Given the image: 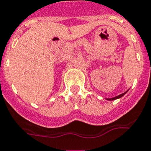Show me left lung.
Segmentation results:
<instances>
[{
  "mask_svg": "<svg viewBox=\"0 0 151 151\" xmlns=\"http://www.w3.org/2000/svg\"><path fill=\"white\" fill-rule=\"evenodd\" d=\"M128 92V90L127 91V92H125V93H122V94H120V95H119V96H116V97H113V98H109V99H106L107 100H115V99H119V98H121L122 96H124L126 94V93H127Z\"/></svg>",
  "mask_w": 151,
  "mask_h": 151,
  "instance_id": "left-lung-1",
  "label": "left lung"
}]
</instances>
